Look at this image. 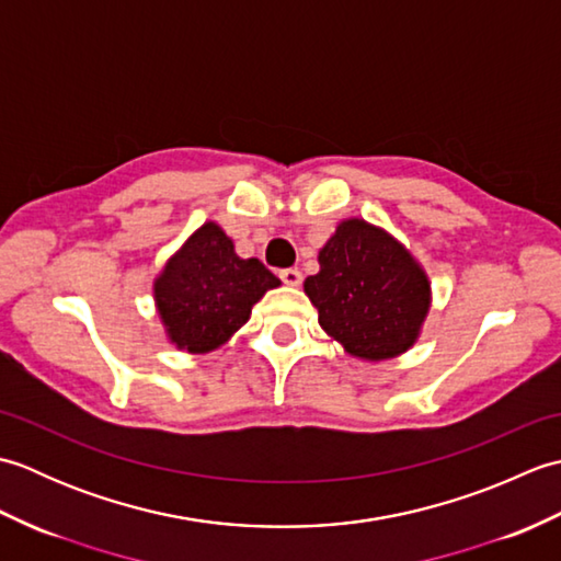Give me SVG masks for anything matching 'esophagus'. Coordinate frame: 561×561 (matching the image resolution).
Segmentation results:
<instances>
[{
	"label": "esophagus",
	"mask_w": 561,
	"mask_h": 561,
	"mask_svg": "<svg viewBox=\"0 0 561 561\" xmlns=\"http://www.w3.org/2000/svg\"><path fill=\"white\" fill-rule=\"evenodd\" d=\"M279 279H282L284 284H289V287H299L304 277H301L299 270L289 267V270H282V272H279Z\"/></svg>",
	"instance_id": "34e87169"
}]
</instances>
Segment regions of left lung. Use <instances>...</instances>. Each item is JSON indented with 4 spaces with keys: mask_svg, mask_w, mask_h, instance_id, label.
Here are the masks:
<instances>
[{
    "mask_svg": "<svg viewBox=\"0 0 561 561\" xmlns=\"http://www.w3.org/2000/svg\"><path fill=\"white\" fill-rule=\"evenodd\" d=\"M320 272L304 282L318 323L344 352L386 362L420 337L432 284L420 262L388 231L344 219L318 253Z\"/></svg>",
    "mask_w": 561,
    "mask_h": 561,
    "instance_id": "obj_1",
    "label": "left lung"
}]
</instances>
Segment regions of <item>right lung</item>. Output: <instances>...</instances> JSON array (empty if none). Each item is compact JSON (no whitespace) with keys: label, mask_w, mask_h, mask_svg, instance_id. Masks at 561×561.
Segmentation results:
<instances>
[{"label":"right lung","mask_w":561,"mask_h":561,"mask_svg":"<svg viewBox=\"0 0 561 561\" xmlns=\"http://www.w3.org/2000/svg\"><path fill=\"white\" fill-rule=\"evenodd\" d=\"M279 284L257 257H238L221 226L207 221L153 279V301L171 344L207 354L229 342L265 291Z\"/></svg>","instance_id":"add662e5"}]
</instances>
